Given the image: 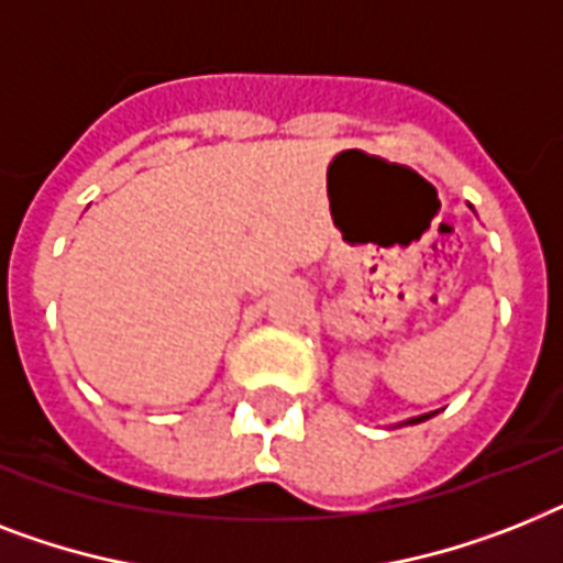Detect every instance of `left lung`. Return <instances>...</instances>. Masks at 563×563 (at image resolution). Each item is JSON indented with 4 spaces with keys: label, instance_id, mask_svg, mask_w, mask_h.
<instances>
[{
    "label": "left lung",
    "instance_id": "obj_1",
    "mask_svg": "<svg viewBox=\"0 0 563 563\" xmlns=\"http://www.w3.org/2000/svg\"><path fill=\"white\" fill-rule=\"evenodd\" d=\"M431 416H433V413H428V416H416V419H410V422H408V424H416V422H424V419H431Z\"/></svg>",
    "mask_w": 563,
    "mask_h": 563
}]
</instances>
